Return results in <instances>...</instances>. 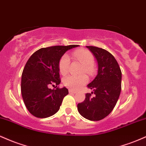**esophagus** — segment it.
Listing matches in <instances>:
<instances>
[{
  "label": "esophagus",
  "mask_w": 146,
  "mask_h": 146,
  "mask_svg": "<svg viewBox=\"0 0 146 146\" xmlns=\"http://www.w3.org/2000/svg\"><path fill=\"white\" fill-rule=\"evenodd\" d=\"M68 92H69L70 93H76L77 91H75V90H71V89H69L68 90Z\"/></svg>",
  "instance_id": "esophagus-1"
}]
</instances>
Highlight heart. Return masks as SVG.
I'll return each instance as SVG.
<instances>
[{
	"instance_id": "obj_1",
	"label": "heart",
	"mask_w": 146,
	"mask_h": 146,
	"mask_svg": "<svg viewBox=\"0 0 146 146\" xmlns=\"http://www.w3.org/2000/svg\"><path fill=\"white\" fill-rule=\"evenodd\" d=\"M73 56L82 64L84 65L83 72L88 74H93L94 72L95 58L91 52L86 49H78L73 52ZM69 58L67 55H64L59 62V71L62 75L67 73L69 67ZM86 75H82L80 76L67 75L63 79V84L65 86L72 88L73 90H78L82 88L87 82Z\"/></svg>"
}]
</instances>
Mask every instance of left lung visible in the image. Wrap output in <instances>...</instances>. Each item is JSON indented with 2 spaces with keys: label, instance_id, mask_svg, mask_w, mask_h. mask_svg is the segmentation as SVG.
<instances>
[{
  "label": "left lung",
  "instance_id": "1",
  "mask_svg": "<svg viewBox=\"0 0 146 146\" xmlns=\"http://www.w3.org/2000/svg\"><path fill=\"white\" fill-rule=\"evenodd\" d=\"M86 47L96 58L98 72L87 86L93 92L86 93L84 101L78 104V109L87 119L100 121L108 116L116 105L121 90V71L117 60L108 51L93 46Z\"/></svg>",
  "mask_w": 146,
  "mask_h": 146
}]
</instances>
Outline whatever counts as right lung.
<instances>
[{
  "label": "right lung",
  "instance_id": "obj_1",
  "mask_svg": "<svg viewBox=\"0 0 146 146\" xmlns=\"http://www.w3.org/2000/svg\"><path fill=\"white\" fill-rule=\"evenodd\" d=\"M79 45L53 46L33 53L25 64L21 78V93L25 105L33 116L46 118L60 109L68 94L65 87L58 86L61 80L59 62L65 52ZM51 85L53 90L49 88Z\"/></svg>",
  "mask_w": 146,
  "mask_h": 146
}]
</instances>
